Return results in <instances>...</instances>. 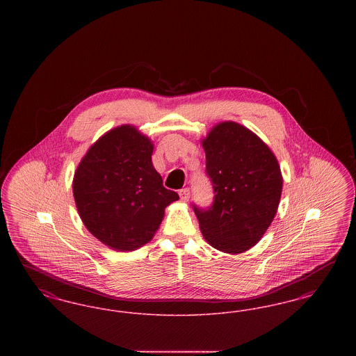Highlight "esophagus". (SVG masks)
I'll return each instance as SVG.
<instances>
[{"label":"esophagus","instance_id":"esophagus-1","mask_svg":"<svg viewBox=\"0 0 356 356\" xmlns=\"http://www.w3.org/2000/svg\"><path fill=\"white\" fill-rule=\"evenodd\" d=\"M179 196H180V199H181L183 202H188V200H189V196H191V191H189V188H183V189H180Z\"/></svg>","mask_w":356,"mask_h":356}]
</instances>
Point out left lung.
<instances>
[{"mask_svg":"<svg viewBox=\"0 0 356 356\" xmlns=\"http://www.w3.org/2000/svg\"><path fill=\"white\" fill-rule=\"evenodd\" d=\"M205 173L213 202L192 204L205 240L227 254H240L271 225L282 196L283 179L271 149L250 129L227 121L203 141Z\"/></svg>","mask_w":356,"mask_h":356,"instance_id":"8db88e82","label":"left lung"}]
</instances>
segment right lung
Listing matches in <instances>:
<instances>
[{"label":"right lung","mask_w":356,"mask_h":356,"mask_svg":"<svg viewBox=\"0 0 356 356\" xmlns=\"http://www.w3.org/2000/svg\"><path fill=\"white\" fill-rule=\"evenodd\" d=\"M152 151L148 137L122 125L93 144L74 173L81 220L93 236L118 251L148 243L165 207L179 199L153 168Z\"/></svg>","instance_id":"right-lung-1"}]
</instances>
